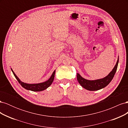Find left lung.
I'll use <instances>...</instances> for the list:
<instances>
[{
  "label": "left lung",
  "instance_id": "8db88e82",
  "mask_svg": "<svg viewBox=\"0 0 128 128\" xmlns=\"http://www.w3.org/2000/svg\"><path fill=\"white\" fill-rule=\"evenodd\" d=\"M118 63V58L114 68L109 74L103 78L96 80H88L84 78L78 73H77V79L80 85L88 91H96L104 88L108 86L113 78L116 72Z\"/></svg>",
  "mask_w": 128,
  "mask_h": 128
}]
</instances>
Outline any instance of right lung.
Masks as SVG:
<instances>
[{
    "mask_svg": "<svg viewBox=\"0 0 128 128\" xmlns=\"http://www.w3.org/2000/svg\"><path fill=\"white\" fill-rule=\"evenodd\" d=\"M11 70L12 71L15 77L18 80V83L21 84V86L23 88H26V90H30L32 91H42L45 90V89H46L48 88L53 82L54 78L55 72H56V70L54 71L51 77H50L48 80L45 81L44 82L37 83V84H28L21 81L18 78V77L15 75V74L14 73V72H13V70H12V68H11Z\"/></svg>",
    "mask_w": 128,
    "mask_h": 128,
    "instance_id": "obj_1",
    "label": "right lung"
}]
</instances>
